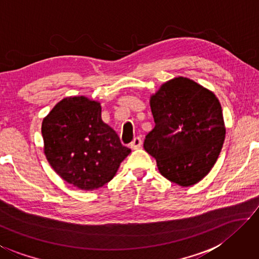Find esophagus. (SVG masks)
<instances>
[{"mask_svg":"<svg viewBox=\"0 0 259 259\" xmlns=\"http://www.w3.org/2000/svg\"><path fill=\"white\" fill-rule=\"evenodd\" d=\"M140 146H142V138L140 137H135L133 142L130 144L131 149H138Z\"/></svg>","mask_w":259,"mask_h":259,"instance_id":"1","label":"esophagus"}]
</instances>
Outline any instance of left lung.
<instances>
[{"label": "left lung", "instance_id": "left-lung-1", "mask_svg": "<svg viewBox=\"0 0 259 259\" xmlns=\"http://www.w3.org/2000/svg\"><path fill=\"white\" fill-rule=\"evenodd\" d=\"M154 129L144 148L161 175L179 186L200 181L218 159L225 138L218 97L194 80L178 77L150 97Z\"/></svg>", "mask_w": 259, "mask_h": 259}]
</instances>
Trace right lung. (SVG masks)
Here are the masks:
<instances>
[{"instance_id": "add662e5", "label": "right lung", "mask_w": 259, "mask_h": 259, "mask_svg": "<svg viewBox=\"0 0 259 259\" xmlns=\"http://www.w3.org/2000/svg\"><path fill=\"white\" fill-rule=\"evenodd\" d=\"M102 107L84 96L63 98L41 123L44 153L58 175L81 190L111 181L131 150L102 121Z\"/></svg>"}]
</instances>
